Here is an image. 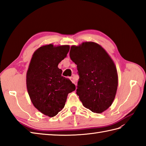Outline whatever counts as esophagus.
<instances>
[{"label":"esophagus","mask_w":146,"mask_h":146,"mask_svg":"<svg viewBox=\"0 0 146 146\" xmlns=\"http://www.w3.org/2000/svg\"><path fill=\"white\" fill-rule=\"evenodd\" d=\"M69 79H70V80H71V81H72V83L75 84L76 81H75V79H74V77H70Z\"/></svg>","instance_id":"1"}]
</instances>
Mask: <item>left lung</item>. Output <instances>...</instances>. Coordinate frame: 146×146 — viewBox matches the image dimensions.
<instances>
[{"label": "left lung", "instance_id": "1", "mask_svg": "<svg viewBox=\"0 0 146 146\" xmlns=\"http://www.w3.org/2000/svg\"><path fill=\"white\" fill-rule=\"evenodd\" d=\"M69 55L80 77L76 90L80 100L92 112L102 113L112 105L117 92L118 75L114 61L93 42L72 46Z\"/></svg>", "mask_w": 146, "mask_h": 146}]
</instances>
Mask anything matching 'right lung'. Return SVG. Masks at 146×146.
<instances>
[{
	"mask_svg": "<svg viewBox=\"0 0 146 146\" xmlns=\"http://www.w3.org/2000/svg\"><path fill=\"white\" fill-rule=\"evenodd\" d=\"M69 48L68 45L43 46L34 52L29 64L26 75L29 97L35 108L48 117L56 115L64 108L68 94L76 89L58 68Z\"/></svg>",
	"mask_w": 146,
	"mask_h": 146,
	"instance_id": "right-lung-1",
	"label": "right lung"
}]
</instances>
